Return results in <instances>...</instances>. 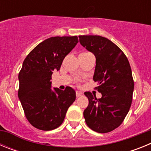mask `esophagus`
Instances as JSON below:
<instances>
[{
    "mask_svg": "<svg viewBox=\"0 0 151 151\" xmlns=\"http://www.w3.org/2000/svg\"><path fill=\"white\" fill-rule=\"evenodd\" d=\"M76 97H80V96H81L82 94V91H77L76 93Z\"/></svg>",
    "mask_w": 151,
    "mask_h": 151,
    "instance_id": "obj_1",
    "label": "esophagus"
}]
</instances>
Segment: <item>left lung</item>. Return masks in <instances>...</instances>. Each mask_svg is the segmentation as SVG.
Listing matches in <instances>:
<instances>
[{"label": "left lung", "mask_w": 151, "mask_h": 151, "mask_svg": "<svg viewBox=\"0 0 151 151\" xmlns=\"http://www.w3.org/2000/svg\"><path fill=\"white\" fill-rule=\"evenodd\" d=\"M80 44L93 53L96 66L93 79L102 94L97 99L85 92L88 106L84 110L85 122L99 133L110 132L118 128L129 113L132 102L134 80L128 58L119 47L99 35H79Z\"/></svg>", "instance_id": "8db88e82"}]
</instances>
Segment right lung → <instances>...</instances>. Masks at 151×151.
<instances>
[{
    "label": "right lung",
    "mask_w": 151,
    "mask_h": 151,
    "mask_svg": "<svg viewBox=\"0 0 151 151\" xmlns=\"http://www.w3.org/2000/svg\"><path fill=\"white\" fill-rule=\"evenodd\" d=\"M78 42L77 36L51 37L38 45L24 60L19 73L18 97L26 119L36 129L50 131L63 123L68 108L76 100L71 87L52 91L53 71Z\"/></svg>",
    "instance_id": "right-lung-1"
}]
</instances>
